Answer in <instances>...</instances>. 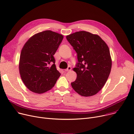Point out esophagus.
Returning a JSON list of instances; mask_svg holds the SVG:
<instances>
[{"label":"esophagus","mask_w":134,"mask_h":134,"mask_svg":"<svg viewBox=\"0 0 134 134\" xmlns=\"http://www.w3.org/2000/svg\"><path fill=\"white\" fill-rule=\"evenodd\" d=\"M71 70V68L70 67H68L67 69H65V71H70Z\"/></svg>","instance_id":"obj_1"}]
</instances>
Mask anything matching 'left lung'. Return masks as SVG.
Returning a JSON list of instances; mask_svg holds the SVG:
<instances>
[{"instance_id": "left-lung-1", "label": "left lung", "mask_w": 134, "mask_h": 134, "mask_svg": "<svg viewBox=\"0 0 134 134\" xmlns=\"http://www.w3.org/2000/svg\"><path fill=\"white\" fill-rule=\"evenodd\" d=\"M77 54L78 64L73 70L76 80L71 83L80 95L90 97L104 87L110 74L112 59L108 46L99 36L80 31L66 36Z\"/></svg>"}]
</instances>
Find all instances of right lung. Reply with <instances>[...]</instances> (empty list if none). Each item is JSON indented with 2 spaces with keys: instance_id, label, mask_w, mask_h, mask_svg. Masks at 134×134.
<instances>
[{
  "instance_id": "obj_1",
  "label": "right lung",
  "mask_w": 134,
  "mask_h": 134,
  "mask_svg": "<svg viewBox=\"0 0 134 134\" xmlns=\"http://www.w3.org/2000/svg\"><path fill=\"white\" fill-rule=\"evenodd\" d=\"M63 38L62 34L45 30L32 36L23 45L19 72L23 83L31 91L41 94L54 86L61 74L57 69L53 55Z\"/></svg>"
}]
</instances>
